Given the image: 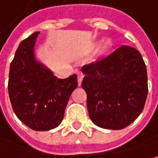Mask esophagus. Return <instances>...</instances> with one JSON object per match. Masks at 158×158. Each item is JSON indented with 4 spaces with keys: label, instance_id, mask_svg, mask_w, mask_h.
<instances>
[{
    "label": "esophagus",
    "instance_id": "34e87169",
    "mask_svg": "<svg viewBox=\"0 0 158 158\" xmlns=\"http://www.w3.org/2000/svg\"><path fill=\"white\" fill-rule=\"evenodd\" d=\"M83 74L82 73H79L78 74V83H79V86L81 85V82H82V79H83Z\"/></svg>",
    "mask_w": 158,
    "mask_h": 158
}]
</instances>
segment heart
Returning a JSON list of instances; mask_svg holds the SVG:
<instances>
[{"instance_id": "b5f03b06", "label": "heart", "mask_w": 158, "mask_h": 158, "mask_svg": "<svg viewBox=\"0 0 158 158\" xmlns=\"http://www.w3.org/2000/svg\"><path fill=\"white\" fill-rule=\"evenodd\" d=\"M113 46V41L110 40V39H106L102 41V43L99 45L98 49L97 50V54H96V60H101L103 58H105L109 51L111 50Z\"/></svg>"}]
</instances>
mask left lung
Returning <instances> with one entry per match:
<instances>
[{"label":"left lung","instance_id":"1","mask_svg":"<svg viewBox=\"0 0 158 158\" xmlns=\"http://www.w3.org/2000/svg\"><path fill=\"white\" fill-rule=\"evenodd\" d=\"M90 119L99 127L125 128L142 112L148 74L139 51L121 46L107 58L81 68Z\"/></svg>","mask_w":158,"mask_h":158}]
</instances>
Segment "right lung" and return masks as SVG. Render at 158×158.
Masks as SVG:
<instances>
[{"instance_id": "1", "label": "right lung", "mask_w": 158, "mask_h": 158, "mask_svg": "<svg viewBox=\"0 0 158 158\" xmlns=\"http://www.w3.org/2000/svg\"><path fill=\"white\" fill-rule=\"evenodd\" d=\"M39 33L34 32L20 43L10 67L8 90L17 118L33 130L47 131L62 121L78 79L76 74L58 79L37 60L34 46Z\"/></svg>"}]
</instances>
